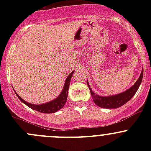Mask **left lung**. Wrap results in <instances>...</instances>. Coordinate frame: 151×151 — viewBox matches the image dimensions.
<instances>
[{
    "mask_svg": "<svg viewBox=\"0 0 151 151\" xmlns=\"http://www.w3.org/2000/svg\"><path fill=\"white\" fill-rule=\"evenodd\" d=\"M143 77V68L142 70L140 76L137 80L136 83H134L130 88L126 90L124 92L121 93L116 94L113 96H99L96 94L92 89L90 87L89 83H88V79H87V83H88V88H89L90 91H91V96H92L93 100L94 103L98 106L101 108H106V109H115L120 106H123L126 103H127L137 91L139 85L142 83Z\"/></svg>",
    "mask_w": 151,
    "mask_h": 151,
    "instance_id": "1",
    "label": "left lung"
}]
</instances>
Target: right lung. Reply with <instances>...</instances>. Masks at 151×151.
Masks as SVG:
<instances>
[{
    "instance_id": "1",
    "label": "right lung",
    "mask_w": 151,
    "mask_h": 151,
    "mask_svg": "<svg viewBox=\"0 0 151 151\" xmlns=\"http://www.w3.org/2000/svg\"><path fill=\"white\" fill-rule=\"evenodd\" d=\"M74 73V71L69 74V75L67 77L66 79V81H65L64 86H63V90H62L61 93H60V95L55 98V99L52 100V101H49V102L45 103V104H30V103L27 102L25 100L22 99L17 93L14 91V93H16L17 96L19 99L21 101L22 103H24L25 104H26L27 106H29L31 109H34V110L38 111L39 112H42V113H53V112H55L57 111H58L59 109H60L61 108H63V106H64L66 104V101L67 100V97H68V88H69L70 82H71V77H72V74Z\"/></svg>"
}]
</instances>
